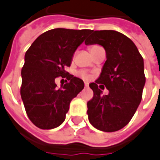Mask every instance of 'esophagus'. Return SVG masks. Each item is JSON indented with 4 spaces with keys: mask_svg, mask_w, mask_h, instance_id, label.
Wrapping results in <instances>:
<instances>
[{
    "mask_svg": "<svg viewBox=\"0 0 160 160\" xmlns=\"http://www.w3.org/2000/svg\"><path fill=\"white\" fill-rule=\"evenodd\" d=\"M84 87H85V88H89V86H88V83L84 84Z\"/></svg>",
    "mask_w": 160,
    "mask_h": 160,
    "instance_id": "obj_1",
    "label": "esophagus"
}]
</instances>
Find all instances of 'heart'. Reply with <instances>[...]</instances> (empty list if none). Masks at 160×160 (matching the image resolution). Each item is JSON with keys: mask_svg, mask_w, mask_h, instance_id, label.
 I'll use <instances>...</instances> for the list:
<instances>
[{"mask_svg": "<svg viewBox=\"0 0 160 160\" xmlns=\"http://www.w3.org/2000/svg\"><path fill=\"white\" fill-rule=\"evenodd\" d=\"M96 47H97V45L92 46V47H90V48H89V49H90V51L92 50L93 48H96ZM78 74H79V75H80V76L82 77V78H84V79H89V78H90V77H89V75H88V73H86V72H82V71H81V72H79Z\"/></svg>", "mask_w": 160, "mask_h": 160, "instance_id": "heart-1", "label": "heart"}]
</instances>
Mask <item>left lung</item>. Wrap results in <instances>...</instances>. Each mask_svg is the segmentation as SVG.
I'll list each match as a JSON object with an SVG mask.
<instances>
[{"instance_id":"1","label":"left lung","mask_w":160,"mask_h":160,"mask_svg":"<svg viewBox=\"0 0 160 160\" xmlns=\"http://www.w3.org/2000/svg\"><path fill=\"white\" fill-rule=\"evenodd\" d=\"M85 44H100L107 53L100 77L89 84L93 98L88 102V120L99 131H119L130 122L141 102L144 59L132 40L115 30L93 31ZM104 86L109 91L107 95L101 94Z\"/></svg>"}]
</instances>
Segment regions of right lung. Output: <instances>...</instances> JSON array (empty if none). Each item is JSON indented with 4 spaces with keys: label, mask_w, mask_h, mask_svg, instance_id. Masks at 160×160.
Masks as SVG:
<instances>
[{
    "label": "right lung",
    "mask_w": 160,
    "mask_h": 160,
    "mask_svg": "<svg viewBox=\"0 0 160 160\" xmlns=\"http://www.w3.org/2000/svg\"><path fill=\"white\" fill-rule=\"evenodd\" d=\"M92 31L50 29L40 34L26 51L20 96L28 117L37 127L50 130L59 126L71 101L83 89V81L64 68L70 67L74 52ZM58 76L69 81L59 88L55 83Z\"/></svg>",
    "instance_id": "obj_1"
}]
</instances>
